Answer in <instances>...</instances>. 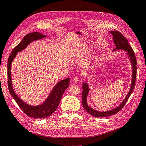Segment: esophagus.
<instances>
[{
	"label": "esophagus",
	"mask_w": 146,
	"mask_h": 146,
	"mask_svg": "<svg viewBox=\"0 0 146 146\" xmlns=\"http://www.w3.org/2000/svg\"><path fill=\"white\" fill-rule=\"evenodd\" d=\"M73 80H74V82H77L79 80L78 77H77V76L74 77L73 78Z\"/></svg>",
	"instance_id": "esophagus-1"
}]
</instances>
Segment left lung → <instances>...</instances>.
Returning a JSON list of instances; mask_svg holds the SVG:
<instances>
[{"label":"left lung","instance_id":"8db88e82","mask_svg":"<svg viewBox=\"0 0 146 146\" xmlns=\"http://www.w3.org/2000/svg\"><path fill=\"white\" fill-rule=\"evenodd\" d=\"M113 35V41L114 43L116 45V49H114L113 50H119V49H122L127 51V54L129 55L130 61L132 64V78H131V88L129 93L125 97V98L122 101V102L120 104L118 107L114 108L112 110H110L108 111L105 112H101L96 111L95 110H93L92 108H90L89 106L87 105V96L88 92H89V87H88V84L86 83H83V91H82V105L83 107L85 108L86 111L90 113L91 115L93 116L94 117H107L113 115V114L118 113L124 107L126 102H127L128 99H129V97L130 96L132 91H133L134 87L135 85V82H136V65H137V61L136 59V56L135 53L132 49L131 47L130 46V44L128 42L127 39L125 38V36L121 33L118 32V31H111L110 32Z\"/></svg>","mask_w":146,"mask_h":146}]
</instances>
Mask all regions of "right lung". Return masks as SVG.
<instances>
[{
	"label": "right lung",
	"instance_id": "1",
	"mask_svg": "<svg viewBox=\"0 0 146 146\" xmlns=\"http://www.w3.org/2000/svg\"><path fill=\"white\" fill-rule=\"evenodd\" d=\"M45 37H46L45 35L38 32L30 33L26 35L19 44L13 48L8 58L7 63L8 87L10 94L26 115L35 118L47 117L55 111L60 104L64 92L69 86L70 81V78H67L57 83L46 100L42 104L38 106H31L25 104L15 94L12 86L11 78V66L13 59L16 56L17 52L24 50L31 42Z\"/></svg>",
	"mask_w": 146,
	"mask_h": 146
}]
</instances>
